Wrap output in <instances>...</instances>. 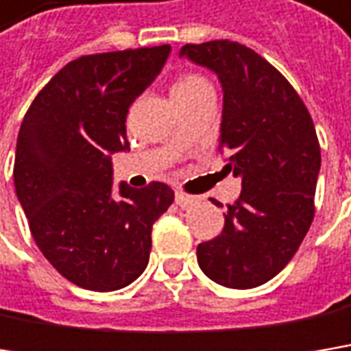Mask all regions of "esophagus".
Wrapping results in <instances>:
<instances>
[{
    "mask_svg": "<svg viewBox=\"0 0 351 351\" xmlns=\"http://www.w3.org/2000/svg\"><path fill=\"white\" fill-rule=\"evenodd\" d=\"M175 200L180 208H189V206H193V204H196V202H198V198H196V196L186 195V193H182V191H176Z\"/></svg>",
    "mask_w": 351,
    "mask_h": 351,
    "instance_id": "1",
    "label": "esophagus"
}]
</instances>
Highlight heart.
<instances>
[{"instance_id": "1", "label": "heart", "mask_w": 351, "mask_h": 351, "mask_svg": "<svg viewBox=\"0 0 351 351\" xmlns=\"http://www.w3.org/2000/svg\"><path fill=\"white\" fill-rule=\"evenodd\" d=\"M171 95L175 99V103H186V101H195L198 97L204 95H215L213 83L200 75V73H182L180 77H176Z\"/></svg>"}]
</instances>
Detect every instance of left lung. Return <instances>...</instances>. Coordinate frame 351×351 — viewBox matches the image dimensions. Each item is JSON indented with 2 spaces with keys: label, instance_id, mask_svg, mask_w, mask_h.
<instances>
[{
  "label": "left lung",
  "instance_id": "left-lung-1",
  "mask_svg": "<svg viewBox=\"0 0 351 351\" xmlns=\"http://www.w3.org/2000/svg\"><path fill=\"white\" fill-rule=\"evenodd\" d=\"M222 83L218 147L242 178L224 228L198 244L200 270L226 288H256L292 260L314 220L319 143L296 89L250 47L218 39L180 49Z\"/></svg>",
  "mask_w": 351,
  "mask_h": 351
}]
</instances>
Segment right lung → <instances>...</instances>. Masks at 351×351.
<instances>
[{
	"label": "right lung",
	"mask_w": 351,
	"mask_h": 351,
	"mask_svg": "<svg viewBox=\"0 0 351 351\" xmlns=\"http://www.w3.org/2000/svg\"><path fill=\"white\" fill-rule=\"evenodd\" d=\"M171 45L83 55L37 93L23 117L13 180L35 244L65 278L113 292L138 278L155 220L173 204L165 182L119 184L111 153L127 151V113Z\"/></svg>",
	"instance_id": "1"
}]
</instances>
